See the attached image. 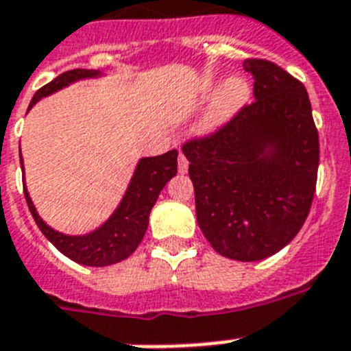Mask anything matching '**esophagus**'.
Returning a JSON list of instances; mask_svg holds the SVG:
<instances>
[{"mask_svg": "<svg viewBox=\"0 0 351 351\" xmlns=\"http://www.w3.org/2000/svg\"><path fill=\"white\" fill-rule=\"evenodd\" d=\"M187 169H189V160L185 158L184 153H180V155H178V173L185 175V173H187Z\"/></svg>", "mask_w": 351, "mask_h": 351, "instance_id": "1", "label": "esophagus"}]
</instances>
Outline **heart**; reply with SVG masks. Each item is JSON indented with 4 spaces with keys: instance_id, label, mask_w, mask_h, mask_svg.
<instances>
[{
    "instance_id": "b5f03b06",
    "label": "heart",
    "mask_w": 351,
    "mask_h": 351,
    "mask_svg": "<svg viewBox=\"0 0 351 351\" xmlns=\"http://www.w3.org/2000/svg\"><path fill=\"white\" fill-rule=\"evenodd\" d=\"M214 82L207 80L203 84V90H210ZM250 99V85L243 76H230L212 94L210 101L202 112L196 132L202 135H210L225 128L232 119L244 108Z\"/></svg>"
}]
</instances>
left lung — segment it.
I'll return each instance as SVG.
<instances>
[{"instance_id": "1", "label": "left lung", "mask_w": 351, "mask_h": 351, "mask_svg": "<svg viewBox=\"0 0 351 351\" xmlns=\"http://www.w3.org/2000/svg\"><path fill=\"white\" fill-rule=\"evenodd\" d=\"M243 67L255 80V101L182 152L205 239L223 257L255 262L287 246L307 219L319 139L302 82L261 58Z\"/></svg>"}]
</instances>
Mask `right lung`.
I'll return each mask as SVG.
<instances>
[{"label": "right lung", "instance_id": "obj_1", "mask_svg": "<svg viewBox=\"0 0 351 351\" xmlns=\"http://www.w3.org/2000/svg\"><path fill=\"white\" fill-rule=\"evenodd\" d=\"M99 76H103L101 71L96 69L66 71L35 93L28 110L39 99L58 93L67 85L87 80V78H99ZM176 158H178L176 149H171V152L157 155V157L141 158L135 166L130 184L126 187L125 196L116 207V210L112 212L110 217L101 226H98L96 230L89 232V234L67 235L46 225V221L39 216L30 194L26 191V184L23 182L25 198L44 237L58 252L64 253L71 261L84 264V266H110V264H116V262L130 257L141 244L144 234H146V228H148L149 212H152L153 205L157 203L158 194L164 189V185L176 175ZM21 169L25 173L23 157H21Z\"/></svg>", "mask_w": 351, "mask_h": 351}]
</instances>
